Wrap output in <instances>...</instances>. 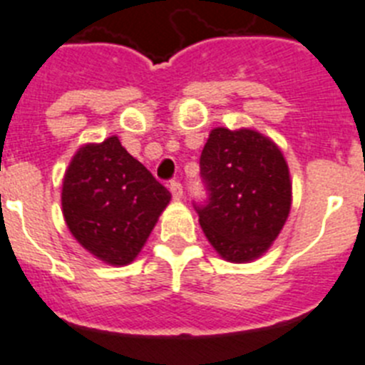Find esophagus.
I'll use <instances>...</instances> for the list:
<instances>
[{
	"label": "esophagus",
	"mask_w": 365,
	"mask_h": 365,
	"mask_svg": "<svg viewBox=\"0 0 365 365\" xmlns=\"http://www.w3.org/2000/svg\"><path fill=\"white\" fill-rule=\"evenodd\" d=\"M169 189H170V195L175 200H182L183 198V187L180 182H170L169 183Z\"/></svg>",
	"instance_id": "obj_1"
}]
</instances>
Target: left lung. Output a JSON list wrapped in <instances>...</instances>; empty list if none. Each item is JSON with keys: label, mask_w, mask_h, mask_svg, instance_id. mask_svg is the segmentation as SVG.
<instances>
[{"label": "left lung", "mask_w": 365, "mask_h": 365, "mask_svg": "<svg viewBox=\"0 0 365 365\" xmlns=\"http://www.w3.org/2000/svg\"><path fill=\"white\" fill-rule=\"evenodd\" d=\"M207 198L200 225L229 262H249L277 240L291 209V180L280 149L251 129L218 127L200 156Z\"/></svg>", "instance_id": "obj_1"}]
</instances>
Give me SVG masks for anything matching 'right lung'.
Wrapping results in <instances>:
<instances>
[{"mask_svg":"<svg viewBox=\"0 0 365 365\" xmlns=\"http://www.w3.org/2000/svg\"><path fill=\"white\" fill-rule=\"evenodd\" d=\"M169 200V190L116 136L78 150L61 192L65 222L74 238L110 265L136 258Z\"/></svg>","mask_w":365,"mask_h":365,"instance_id":"right-lung-1","label":"right lung"}]
</instances>
